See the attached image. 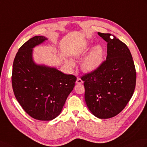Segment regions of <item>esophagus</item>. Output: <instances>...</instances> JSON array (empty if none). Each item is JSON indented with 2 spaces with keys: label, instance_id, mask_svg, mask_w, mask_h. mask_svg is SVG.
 Instances as JSON below:
<instances>
[{
  "label": "esophagus",
  "instance_id": "obj_1",
  "mask_svg": "<svg viewBox=\"0 0 147 147\" xmlns=\"http://www.w3.org/2000/svg\"><path fill=\"white\" fill-rule=\"evenodd\" d=\"M76 83H77V84H81V83H83V80H82L80 78H78V79H77V80H76Z\"/></svg>",
  "mask_w": 147,
  "mask_h": 147
}]
</instances>
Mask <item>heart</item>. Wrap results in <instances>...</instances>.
<instances>
[{"label":"heart","instance_id":"b5f03b06","mask_svg":"<svg viewBox=\"0 0 147 147\" xmlns=\"http://www.w3.org/2000/svg\"><path fill=\"white\" fill-rule=\"evenodd\" d=\"M89 48V45L85 46L83 52L81 54L86 53ZM78 56H80V54ZM104 56L105 51L103 47L100 45L94 46L82 61L81 68L85 71H93L97 69L103 63ZM66 64L70 67H73L74 66V63L73 61H67Z\"/></svg>","mask_w":147,"mask_h":147}]
</instances>
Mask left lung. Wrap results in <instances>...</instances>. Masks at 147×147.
I'll return each instance as SVG.
<instances>
[{
  "instance_id": "obj_1",
  "label": "left lung",
  "mask_w": 147,
  "mask_h": 147,
  "mask_svg": "<svg viewBox=\"0 0 147 147\" xmlns=\"http://www.w3.org/2000/svg\"><path fill=\"white\" fill-rule=\"evenodd\" d=\"M107 42V56L97 69L81 77L84 99L95 117L107 119L123 110L134 93L136 73L126 44L111 34L98 32Z\"/></svg>"
}]
</instances>
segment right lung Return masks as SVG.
Instances as JSON below:
<instances>
[{
    "instance_id": "obj_1",
    "label": "right lung",
    "mask_w": 147,
    "mask_h": 147,
    "mask_svg": "<svg viewBox=\"0 0 147 147\" xmlns=\"http://www.w3.org/2000/svg\"><path fill=\"white\" fill-rule=\"evenodd\" d=\"M46 39L36 36L20 47L13 60L12 74L17 100L29 116L41 121L52 120L61 113L76 81L73 74L34 63L32 48Z\"/></svg>"
}]
</instances>
